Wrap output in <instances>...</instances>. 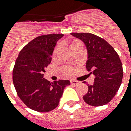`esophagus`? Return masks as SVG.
<instances>
[{
	"label": "esophagus",
	"instance_id": "obj_1",
	"mask_svg": "<svg viewBox=\"0 0 131 131\" xmlns=\"http://www.w3.org/2000/svg\"><path fill=\"white\" fill-rule=\"evenodd\" d=\"M70 83L72 86H77V85L79 84V81H76V80H71L70 81Z\"/></svg>",
	"mask_w": 131,
	"mask_h": 131
}]
</instances>
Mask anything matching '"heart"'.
Masks as SVG:
<instances>
[{
    "instance_id": "1",
    "label": "heart",
    "mask_w": 131,
    "mask_h": 131,
    "mask_svg": "<svg viewBox=\"0 0 131 131\" xmlns=\"http://www.w3.org/2000/svg\"><path fill=\"white\" fill-rule=\"evenodd\" d=\"M76 44H80V42H77V41H76V42H74L71 45H76ZM64 72H65V74H69L71 73V69H70L69 68L64 69Z\"/></svg>"
}]
</instances>
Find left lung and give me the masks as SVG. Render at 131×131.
I'll use <instances>...</instances> for the list:
<instances>
[{"label":"left lung","instance_id":"8db88e82","mask_svg":"<svg viewBox=\"0 0 131 131\" xmlns=\"http://www.w3.org/2000/svg\"><path fill=\"white\" fill-rule=\"evenodd\" d=\"M86 45L88 59L86 67L95 77L83 99L89 105L101 106L110 102L118 90L123 79V67L118 54L110 44L91 33H71ZM84 83H86L84 81Z\"/></svg>","mask_w":131,"mask_h":131}]
</instances>
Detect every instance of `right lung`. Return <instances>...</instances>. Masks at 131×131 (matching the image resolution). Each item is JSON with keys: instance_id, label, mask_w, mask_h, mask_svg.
Returning a JSON list of instances; mask_svg holds the SVG:
<instances>
[{"instance_id": "add662e5", "label": "right lung", "mask_w": 131, "mask_h": 131, "mask_svg": "<svg viewBox=\"0 0 131 131\" xmlns=\"http://www.w3.org/2000/svg\"><path fill=\"white\" fill-rule=\"evenodd\" d=\"M62 34L37 37L22 49L15 61L13 81L19 98L28 108L38 112H48L59 104L69 80L50 82L43 78L52 61L57 42Z\"/></svg>"}]
</instances>
